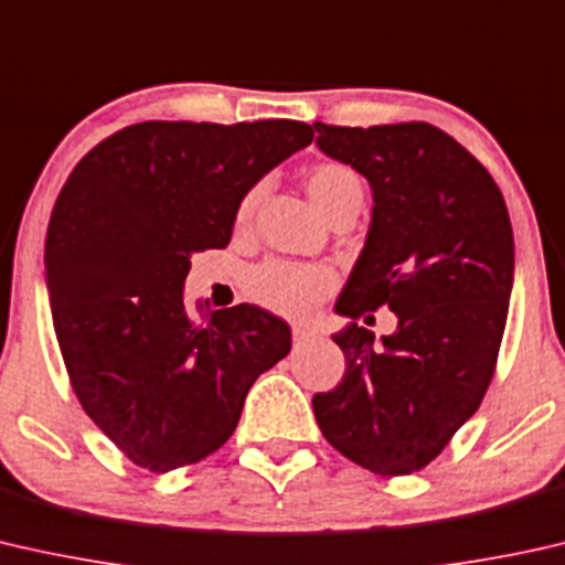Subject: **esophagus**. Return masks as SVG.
I'll list each match as a JSON object with an SVG mask.
<instances>
[{
  "label": "esophagus",
  "mask_w": 565,
  "mask_h": 565,
  "mask_svg": "<svg viewBox=\"0 0 565 565\" xmlns=\"http://www.w3.org/2000/svg\"><path fill=\"white\" fill-rule=\"evenodd\" d=\"M316 339V331L306 329V326H292V343L296 347H306V343H310Z\"/></svg>",
  "instance_id": "1"
}]
</instances>
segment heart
Listing matches in <instances>:
<instances>
[{"mask_svg": "<svg viewBox=\"0 0 565 565\" xmlns=\"http://www.w3.org/2000/svg\"><path fill=\"white\" fill-rule=\"evenodd\" d=\"M302 185L310 203L326 222L341 211H359L364 203L362 175L347 162L323 160L316 162L302 175ZM263 199V185L249 188L236 206V226H247L255 216L257 203ZM333 288L329 269L316 265H292V263H267L249 275L247 290L259 306L273 310L277 316L306 318L318 302Z\"/></svg>", "mask_w": 565, "mask_h": 565, "instance_id": "obj_1", "label": "heart"}]
</instances>
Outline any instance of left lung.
<instances>
[{
    "instance_id": "obj_1",
    "label": "left lung",
    "mask_w": 565,
    "mask_h": 565,
    "mask_svg": "<svg viewBox=\"0 0 565 565\" xmlns=\"http://www.w3.org/2000/svg\"><path fill=\"white\" fill-rule=\"evenodd\" d=\"M313 129L374 195L337 310L355 320L387 305L398 316L382 348L353 321L333 333L347 372L313 395V413L347 459L405 477L444 451L494 377L514 275L510 214L487 168L428 121Z\"/></svg>"
}]
</instances>
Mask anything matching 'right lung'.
Here are the masks:
<instances>
[{"instance_id": "1", "label": "right lung", "mask_w": 565, "mask_h": 565, "mask_svg": "<svg viewBox=\"0 0 565 565\" xmlns=\"http://www.w3.org/2000/svg\"><path fill=\"white\" fill-rule=\"evenodd\" d=\"M313 142L306 121H140L73 168L45 236L53 326L71 387L129 461L166 473L222 448L288 323L222 308L195 323L191 255L224 249L242 195ZM209 306V302H206Z\"/></svg>"}]
</instances>
